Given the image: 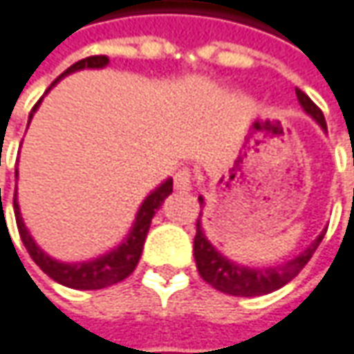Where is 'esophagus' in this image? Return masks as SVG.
Segmentation results:
<instances>
[{"label": "esophagus", "mask_w": 354, "mask_h": 354, "mask_svg": "<svg viewBox=\"0 0 354 354\" xmlns=\"http://www.w3.org/2000/svg\"><path fill=\"white\" fill-rule=\"evenodd\" d=\"M174 188H176V192L180 194H186L192 190V172H190L188 168L178 170L176 176H174Z\"/></svg>", "instance_id": "34e87169"}]
</instances>
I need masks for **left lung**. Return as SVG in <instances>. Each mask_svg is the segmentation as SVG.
Wrapping results in <instances>:
<instances>
[{"mask_svg":"<svg viewBox=\"0 0 354 354\" xmlns=\"http://www.w3.org/2000/svg\"><path fill=\"white\" fill-rule=\"evenodd\" d=\"M295 95L299 100L301 109L315 120L321 127V131L327 132V122L323 113L317 109V104L309 99L303 91L295 88ZM200 206H206V200L200 196ZM327 230H323L301 254L295 257L287 259L285 263L279 266H269V268H250V266H241L238 261L230 259L227 255L218 252L214 248V243L206 238V232L202 227V212L200 218L196 222V238H194V259H196V268L200 271L202 279L209 283L214 289L227 293V295H236V297H257V295H268L271 291L283 287L289 283L301 269L307 266V261L313 257L315 250L319 248L321 239L325 236Z\"/></svg>","mask_w":354,"mask_h":354,"instance_id":"8db88e82","label":"left lung"}]
</instances>
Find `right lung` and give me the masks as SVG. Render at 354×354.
Segmentation results:
<instances>
[{"label":"right lung","instance_id":"1","mask_svg":"<svg viewBox=\"0 0 354 354\" xmlns=\"http://www.w3.org/2000/svg\"><path fill=\"white\" fill-rule=\"evenodd\" d=\"M109 65V57L104 55H97V57H86L77 61L75 65H71L69 69L65 71L63 75H59L55 79L51 86L47 88V93L53 88L63 77H67L71 73H77V71L83 69H104ZM45 93V95H47ZM43 95V97H45ZM43 97L39 99V102L33 106V111L29 113V120H27V127L31 122L33 115L37 113L39 104ZM15 178H17V170H15ZM172 194V178L164 180L158 188H154L152 192L148 194L145 198V202L140 204L136 216H134V223H132L131 232L127 234V238L122 239L115 250L106 252V254L99 255L95 259H88V261H79V263H65V261H59L51 255H47L37 243L35 239L31 238L27 225H25L24 218H21V209H19V202H17V190L13 196V209H15V220H17V230H19V236L21 241L27 248V252L31 255V259L37 263L39 268L43 269L51 279H55L57 283L71 287V289H102V287H109V285H115L122 279H127L131 275L140 255H142V248H145V241H147V234L150 230V222L156 214V209H160L164 204V200Z\"/></svg>","mask_w":354,"mask_h":354}]
</instances>
